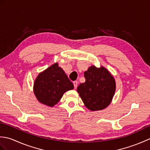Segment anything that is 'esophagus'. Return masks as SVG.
<instances>
[{"mask_svg":"<svg viewBox=\"0 0 150 150\" xmlns=\"http://www.w3.org/2000/svg\"><path fill=\"white\" fill-rule=\"evenodd\" d=\"M73 85H74L75 89L77 88V86H78V82L77 81H74V82H73Z\"/></svg>","mask_w":150,"mask_h":150,"instance_id":"esophagus-1","label":"esophagus"}]
</instances>
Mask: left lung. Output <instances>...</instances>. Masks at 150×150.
Wrapping results in <instances>:
<instances>
[{"label": "left lung", "mask_w": 150, "mask_h": 150, "mask_svg": "<svg viewBox=\"0 0 150 150\" xmlns=\"http://www.w3.org/2000/svg\"><path fill=\"white\" fill-rule=\"evenodd\" d=\"M86 81L78 86L77 91L91 111L103 110L109 106L115 91V81L104 67L90 66L84 73Z\"/></svg>", "instance_id": "8db88e82"}]
</instances>
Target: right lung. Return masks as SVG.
Listing matches in <instances>:
<instances>
[{
	"label": "right lung",
	"instance_id": "right-lung-1",
	"mask_svg": "<svg viewBox=\"0 0 150 150\" xmlns=\"http://www.w3.org/2000/svg\"><path fill=\"white\" fill-rule=\"evenodd\" d=\"M74 88L58 63L40 73L34 82L33 91L40 103L53 107L59 103L66 91Z\"/></svg>",
	"mask_w": 150,
	"mask_h": 150
}]
</instances>
